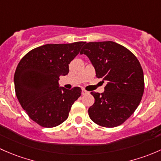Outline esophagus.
<instances>
[{
  "instance_id": "esophagus-1",
  "label": "esophagus",
  "mask_w": 161,
  "mask_h": 161,
  "mask_svg": "<svg viewBox=\"0 0 161 161\" xmlns=\"http://www.w3.org/2000/svg\"><path fill=\"white\" fill-rule=\"evenodd\" d=\"M87 93H88V92H87V91H85V90H84V89H82V92H81V94H82L83 95H84V94H87Z\"/></svg>"
}]
</instances>
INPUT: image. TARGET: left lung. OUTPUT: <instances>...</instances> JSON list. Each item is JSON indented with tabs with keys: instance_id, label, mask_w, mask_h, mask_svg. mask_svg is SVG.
I'll list each match as a JSON object with an SVG mask.
<instances>
[{
	"instance_id": "left-lung-1",
	"label": "left lung",
	"mask_w": 161,
	"mask_h": 161,
	"mask_svg": "<svg viewBox=\"0 0 161 161\" xmlns=\"http://www.w3.org/2000/svg\"><path fill=\"white\" fill-rule=\"evenodd\" d=\"M80 54L89 58L96 77L107 81L102 94L92 92L89 117L107 128L118 126L132 115L144 92L143 71L133 53L112 41L87 42Z\"/></svg>"
}]
</instances>
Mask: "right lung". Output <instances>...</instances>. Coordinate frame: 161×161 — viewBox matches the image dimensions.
<instances>
[{"mask_svg": "<svg viewBox=\"0 0 161 161\" xmlns=\"http://www.w3.org/2000/svg\"><path fill=\"white\" fill-rule=\"evenodd\" d=\"M85 42L46 44L28 53L18 64L14 83L19 103L39 125L52 128L67 120L81 89L59 87L60 76L67 75L69 64Z\"/></svg>", "mask_w": 161, "mask_h": 161, "instance_id": "add662e5", "label": "right lung"}]
</instances>
